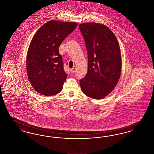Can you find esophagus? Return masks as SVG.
<instances>
[{
	"mask_svg": "<svg viewBox=\"0 0 154 154\" xmlns=\"http://www.w3.org/2000/svg\"><path fill=\"white\" fill-rule=\"evenodd\" d=\"M75 70H76V68L73 67V68L70 69V72H71V73H74L75 72Z\"/></svg>",
	"mask_w": 154,
	"mask_h": 154,
	"instance_id": "34e87169",
	"label": "esophagus"
}]
</instances>
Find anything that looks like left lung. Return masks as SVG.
<instances>
[{
  "label": "left lung",
  "instance_id": "obj_1",
  "mask_svg": "<svg viewBox=\"0 0 154 154\" xmlns=\"http://www.w3.org/2000/svg\"><path fill=\"white\" fill-rule=\"evenodd\" d=\"M88 52V72L80 80L82 92L101 99L108 95L119 79L122 62L117 39L106 26L95 22L79 25Z\"/></svg>",
  "mask_w": 154,
  "mask_h": 154
}]
</instances>
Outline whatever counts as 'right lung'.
Returning a JSON list of instances; mask_svg holds the SVG:
<instances>
[{
    "label": "right lung",
    "instance_id": "add662e5",
    "mask_svg": "<svg viewBox=\"0 0 154 154\" xmlns=\"http://www.w3.org/2000/svg\"><path fill=\"white\" fill-rule=\"evenodd\" d=\"M75 22H46L32 38L26 56V71L30 84L44 96L59 93L67 74L59 47L77 27Z\"/></svg>",
    "mask_w": 154,
    "mask_h": 154
}]
</instances>
